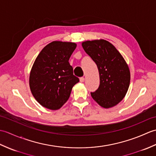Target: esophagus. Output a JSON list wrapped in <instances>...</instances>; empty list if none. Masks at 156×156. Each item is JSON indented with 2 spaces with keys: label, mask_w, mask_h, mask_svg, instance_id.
<instances>
[{
  "label": "esophagus",
  "mask_w": 156,
  "mask_h": 156,
  "mask_svg": "<svg viewBox=\"0 0 156 156\" xmlns=\"http://www.w3.org/2000/svg\"><path fill=\"white\" fill-rule=\"evenodd\" d=\"M84 77H81L80 78V82H84Z\"/></svg>",
  "instance_id": "1"
}]
</instances>
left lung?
I'll return each instance as SVG.
<instances>
[{"instance_id": "left-lung-1", "label": "left lung", "mask_w": 156, "mask_h": 156, "mask_svg": "<svg viewBox=\"0 0 156 156\" xmlns=\"http://www.w3.org/2000/svg\"><path fill=\"white\" fill-rule=\"evenodd\" d=\"M82 45L99 72L100 85L90 92L92 98L102 107H114L123 99L130 84L127 63L115 46L104 39L87 41Z\"/></svg>"}]
</instances>
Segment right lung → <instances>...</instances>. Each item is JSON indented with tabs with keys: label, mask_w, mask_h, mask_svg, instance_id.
<instances>
[{
	"label": "right lung",
	"mask_w": 156,
	"mask_h": 156,
	"mask_svg": "<svg viewBox=\"0 0 156 156\" xmlns=\"http://www.w3.org/2000/svg\"><path fill=\"white\" fill-rule=\"evenodd\" d=\"M76 48L70 42L53 41L36 58L29 76L31 91L39 104L57 110L68 100L72 87L80 81L73 74L69 59Z\"/></svg>",
	"instance_id": "right-lung-1"
}]
</instances>
